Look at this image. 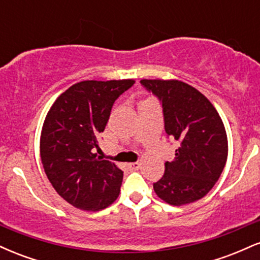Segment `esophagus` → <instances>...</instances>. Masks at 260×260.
Listing matches in <instances>:
<instances>
[{"instance_id":"esophagus-1","label":"esophagus","mask_w":260,"mask_h":260,"mask_svg":"<svg viewBox=\"0 0 260 260\" xmlns=\"http://www.w3.org/2000/svg\"><path fill=\"white\" fill-rule=\"evenodd\" d=\"M128 168L131 170H138L140 168V164L139 162H131L128 164Z\"/></svg>"}]
</instances>
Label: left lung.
I'll return each instance as SVG.
<instances>
[{"mask_svg": "<svg viewBox=\"0 0 260 260\" xmlns=\"http://www.w3.org/2000/svg\"><path fill=\"white\" fill-rule=\"evenodd\" d=\"M160 100L165 132L177 142L174 161L154 183L159 198L171 205L201 199L219 180L228 160V137L219 113L201 91L180 80L143 79Z\"/></svg>", "mask_w": 260, "mask_h": 260, "instance_id": "1", "label": "left lung"}]
</instances>
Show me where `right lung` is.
I'll return each mask as SVG.
<instances>
[{
  "label": "right lung",
  "instance_id": "obj_1",
  "mask_svg": "<svg viewBox=\"0 0 260 260\" xmlns=\"http://www.w3.org/2000/svg\"><path fill=\"white\" fill-rule=\"evenodd\" d=\"M133 79L84 80L68 88L47 112L40 138L45 174L66 202L86 211L112 204L120 194L123 172L94 154L113 103Z\"/></svg>",
  "mask_w": 260,
  "mask_h": 260
}]
</instances>
